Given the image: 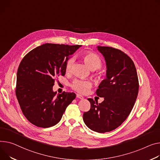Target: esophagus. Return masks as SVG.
Instances as JSON below:
<instances>
[{
    "label": "esophagus",
    "mask_w": 160,
    "mask_h": 160,
    "mask_svg": "<svg viewBox=\"0 0 160 160\" xmlns=\"http://www.w3.org/2000/svg\"><path fill=\"white\" fill-rule=\"evenodd\" d=\"M77 98H79V99H81V100L83 99V96H82V95L79 94H77Z\"/></svg>",
    "instance_id": "obj_1"
}]
</instances>
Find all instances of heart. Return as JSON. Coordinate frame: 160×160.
<instances>
[{"label":"heart","instance_id":"obj_1","mask_svg":"<svg viewBox=\"0 0 160 160\" xmlns=\"http://www.w3.org/2000/svg\"><path fill=\"white\" fill-rule=\"evenodd\" d=\"M83 59L91 70H96L100 68L102 62L100 57L92 52H86L83 55ZM74 62V58H69L66 63V71L67 72H71ZM72 89L81 94H87L92 88V83L87 80H75L72 85Z\"/></svg>","mask_w":160,"mask_h":160}]
</instances>
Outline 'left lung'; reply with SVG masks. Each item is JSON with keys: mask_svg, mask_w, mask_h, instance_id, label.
<instances>
[{"mask_svg": "<svg viewBox=\"0 0 160 160\" xmlns=\"http://www.w3.org/2000/svg\"><path fill=\"white\" fill-rule=\"evenodd\" d=\"M106 62V78L96 91L104 100L98 103L92 98L91 109L83 120L90 129L104 133L118 127L131 113L139 90L134 63L125 52L111 47L98 46Z\"/></svg>", "mask_w": 160, "mask_h": 160, "instance_id": "8db88e82", "label": "left lung"}]
</instances>
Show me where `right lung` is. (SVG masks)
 Instances as JSON below:
<instances>
[{"label": "right lung", "mask_w": 160, "mask_h": 160, "mask_svg": "<svg viewBox=\"0 0 160 160\" xmlns=\"http://www.w3.org/2000/svg\"><path fill=\"white\" fill-rule=\"evenodd\" d=\"M81 45L45 44L29 51L20 62L15 93L28 120L48 128L57 124L68 106L76 98L74 92L52 91L55 80L66 74V63Z\"/></svg>", "instance_id": "1"}]
</instances>
